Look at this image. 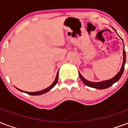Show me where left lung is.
<instances>
[{
  "label": "left lung",
  "mask_w": 128,
  "mask_h": 128,
  "mask_svg": "<svg viewBox=\"0 0 128 128\" xmlns=\"http://www.w3.org/2000/svg\"><path fill=\"white\" fill-rule=\"evenodd\" d=\"M123 55H124V62H123L122 67H121L120 71L117 73V75H116V76H114V78L110 79L109 80L103 81V82H89V81L86 80V79H84L80 73L79 72L80 78L82 81L83 82L85 85L90 86L91 88H94L96 89H106L109 88V87H110L113 84L116 82L121 78V75H123V72H124V66H125V63H126V51L124 50H124H123Z\"/></svg>",
  "instance_id": "obj_1"
}]
</instances>
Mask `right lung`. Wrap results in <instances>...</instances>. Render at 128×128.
Masks as SVG:
<instances>
[{
  "label": "right lung",
  "instance_id": "add662e5",
  "mask_svg": "<svg viewBox=\"0 0 128 128\" xmlns=\"http://www.w3.org/2000/svg\"><path fill=\"white\" fill-rule=\"evenodd\" d=\"M58 73H57V75H56V80H55V81H54V82H53L51 85H50L49 87H48L47 88L44 89V90H41V91H38V92H25V91H23V90H20V89L17 88L18 90H20L21 92H25V93H26V94H31V95H40V94H44V93H46V92L49 91L50 89H52L54 87V86H56V84H57V82H58Z\"/></svg>",
  "mask_w": 128,
  "mask_h": 128
}]
</instances>
